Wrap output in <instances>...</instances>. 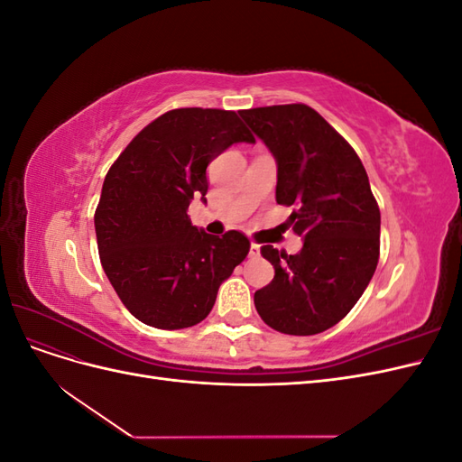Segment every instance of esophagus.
<instances>
[{"label":"esophagus","mask_w":462,"mask_h":462,"mask_svg":"<svg viewBox=\"0 0 462 462\" xmlns=\"http://www.w3.org/2000/svg\"><path fill=\"white\" fill-rule=\"evenodd\" d=\"M258 254H260V246L256 243H253V245H250V256L256 258Z\"/></svg>","instance_id":"1"}]
</instances>
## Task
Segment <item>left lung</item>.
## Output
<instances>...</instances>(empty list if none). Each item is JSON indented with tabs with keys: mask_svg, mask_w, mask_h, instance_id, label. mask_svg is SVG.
<instances>
[{
	"mask_svg": "<svg viewBox=\"0 0 462 462\" xmlns=\"http://www.w3.org/2000/svg\"><path fill=\"white\" fill-rule=\"evenodd\" d=\"M277 162L275 200L297 206L289 223L299 254L270 245L272 283L254 292L260 318L287 335H316L351 312L380 258V208L353 146L306 104L239 111Z\"/></svg>",
	"mask_w": 462,
	"mask_h": 462,
	"instance_id": "left-lung-1",
	"label": "left lung"
}]
</instances>
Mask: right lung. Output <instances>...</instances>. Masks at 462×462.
Returning <instances> with one entry per match:
<instances>
[{"label":"right lung","mask_w":462,"mask_h":462,"mask_svg":"<svg viewBox=\"0 0 462 462\" xmlns=\"http://www.w3.org/2000/svg\"><path fill=\"white\" fill-rule=\"evenodd\" d=\"M235 143H254L235 111L180 107L153 119L109 167L94 227L102 268L127 310L158 329L197 326L250 250L239 231L194 227L206 167Z\"/></svg>","instance_id":"add662e5"}]
</instances>
